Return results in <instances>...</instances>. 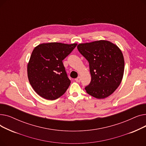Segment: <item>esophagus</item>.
Listing matches in <instances>:
<instances>
[{"label": "esophagus", "instance_id": "34e87169", "mask_svg": "<svg viewBox=\"0 0 146 146\" xmlns=\"http://www.w3.org/2000/svg\"><path fill=\"white\" fill-rule=\"evenodd\" d=\"M75 80L77 82H80V80H81V78L80 77V76H79V77H78L77 78L75 79Z\"/></svg>", "mask_w": 146, "mask_h": 146}]
</instances>
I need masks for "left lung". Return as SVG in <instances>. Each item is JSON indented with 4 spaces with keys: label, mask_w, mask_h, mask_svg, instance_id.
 <instances>
[{
    "label": "left lung",
    "mask_w": 146,
    "mask_h": 146,
    "mask_svg": "<svg viewBox=\"0 0 146 146\" xmlns=\"http://www.w3.org/2000/svg\"><path fill=\"white\" fill-rule=\"evenodd\" d=\"M78 49L89 62L91 81L86 92L96 98L111 95L119 86L124 71V60L120 49L105 40L80 44Z\"/></svg>",
    "instance_id": "obj_1"
}]
</instances>
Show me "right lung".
Segmentation results:
<instances>
[{"label": "right lung", "mask_w": 146, "mask_h": 146, "mask_svg": "<svg viewBox=\"0 0 146 146\" xmlns=\"http://www.w3.org/2000/svg\"><path fill=\"white\" fill-rule=\"evenodd\" d=\"M77 44L50 42L34 49L27 67L28 78L35 92L48 100L62 96L70 85L63 60Z\"/></svg>", "instance_id": "1"}]
</instances>
